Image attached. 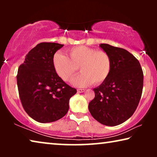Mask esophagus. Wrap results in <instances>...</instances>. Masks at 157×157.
Here are the masks:
<instances>
[{
    "label": "esophagus",
    "mask_w": 157,
    "mask_h": 157,
    "mask_svg": "<svg viewBox=\"0 0 157 157\" xmlns=\"http://www.w3.org/2000/svg\"><path fill=\"white\" fill-rule=\"evenodd\" d=\"M77 91H78V93H83V92L85 91V89H77Z\"/></svg>",
    "instance_id": "esophagus-1"
}]
</instances>
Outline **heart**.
<instances>
[{
    "label": "heart",
    "instance_id": "1",
    "mask_svg": "<svg viewBox=\"0 0 157 157\" xmlns=\"http://www.w3.org/2000/svg\"><path fill=\"white\" fill-rule=\"evenodd\" d=\"M67 52L69 58L60 52L56 53L53 57L55 71L63 81H69L79 67L82 73L71 81L76 87H86L93 83L101 84L108 78L112 62L106 52L85 46L73 47Z\"/></svg>",
    "mask_w": 157,
    "mask_h": 157
}]
</instances>
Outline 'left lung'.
Wrapping results in <instances>:
<instances>
[{"label": "left lung", "mask_w": 157, "mask_h": 157, "mask_svg": "<svg viewBox=\"0 0 157 157\" xmlns=\"http://www.w3.org/2000/svg\"><path fill=\"white\" fill-rule=\"evenodd\" d=\"M99 46L110 56L112 67L108 78L94 89L95 97L89 110L99 123L114 126L136 111L142 94L143 71L138 60L128 51L106 44Z\"/></svg>", "instance_id": "obj_1"}]
</instances>
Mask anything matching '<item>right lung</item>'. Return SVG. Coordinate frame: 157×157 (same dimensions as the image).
Instances as JSON below:
<instances>
[{
    "mask_svg": "<svg viewBox=\"0 0 157 157\" xmlns=\"http://www.w3.org/2000/svg\"><path fill=\"white\" fill-rule=\"evenodd\" d=\"M63 46L56 43L38 44L18 68L17 85L21 104L29 117L40 123L63 117L69 109L71 97L76 93L53 68V56Z\"/></svg>",
    "mask_w": 157,
    "mask_h": 157,
    "instance_id": "obj_1",
    "label": "right lung"
}]
</instances>
